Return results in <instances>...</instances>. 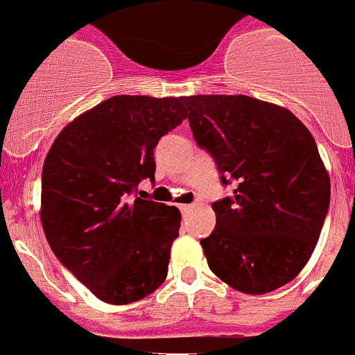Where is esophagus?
<instances>
[{
	"mask_svg": "<svg viewBox=\"0 0 355 355\" xmlns=\"http://www.w3.org/2000/svg\"><path fill=\"white\" fill-rule=\"evenodd\" d=\"M180 209H181V212H189L194 209V205H192V203H189V205H180Z\"/></svg>",
	"mask_w": 355,
	"mask_h": 355,
	"instance_id": "esophagus-1",
	"label": "esophagus"
}]
</instances>
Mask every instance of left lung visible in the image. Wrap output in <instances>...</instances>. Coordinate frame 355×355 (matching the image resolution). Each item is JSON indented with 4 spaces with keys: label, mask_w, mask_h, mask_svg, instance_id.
Returning a JSON list of instances; mask_svg holds the SVG:
<instances>
[{
    "label": "left lung",
    "mask_w": 355,
    "mask_h": 355,
    "mask_svg": "<svg viewBox=\"0 0 355 355\" xmlns=\"http://www.w3.org/2000/svg\"><path fill=\"white\" fill-rule=\"evenodd\" d=\"M198 146L232 196L212 203L201 240L209 268L231 288L262 295L300 273L330 207V178L304 124L286 107L245 95L185 97Z\"/></svg>",
    "instance_id": "obj_1"
}]
</instances>
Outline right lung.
<instances>
[{"mask_svg":"<svg viewBox=\"0 0 355 355\" xmlns=\"http://www.w3.org/2000/svg\"><path fill=\"white\" fill-rule=\"evenodd\" d=\"M183 101L107 98L67 124L45 157V238L62 266L104 302L141 300L166 279L181 212L132 196L141 181L155 180L154 148L187 119Z\"/></svg>","mask_w":355,"mask_h":355,"instance_id":"add662e5","label":"right lung"}]
</instances>
